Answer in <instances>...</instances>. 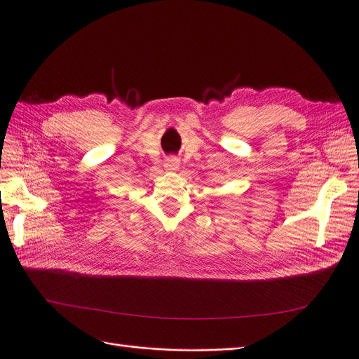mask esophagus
I'll use <instances>...</instances> for the list:
<instances>
[{
    "instance_id": "esophagus-1",
    "label": "esophagus",
    "mask_w": 359,
    "mask_h": 359,
    "mask_svg": "<svg viewBox=\"0 0 359 359\" xmlns=\"http://www.w3.org/2000/svg\"><path fill=\"white\" fill-rule=\"evenodd\" d=\"M166 169H168V170H172V172L177 170V169H179V159L175 158V156L169 158V159L166 161Z\"/></svg>"
}]
</instances>
